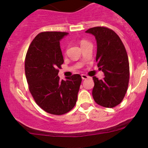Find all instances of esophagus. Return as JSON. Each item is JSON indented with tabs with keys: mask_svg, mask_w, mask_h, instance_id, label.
I'll return each mask as SVG.
<instances>
[{
	"mask_svg": "<svg viewBox=\"0 0 148 148\" xmlns=\"http://www.w3.org/2000/svg\"><path fill=\"white\" fill-rule=\"evenodd\" d=\"M82 79H88L89 78V77L88 76H86V74H82Z\"/></svg>",
	"mask_w": 148,
	"mask_h": 148,
	"instance_id": "obj_1",
	"label": "esophagus"
}]
</instances>
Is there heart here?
I'll list each match as a JSON object with an SVG mask.
<instances>
[{
	"label": "heart",
	"mask_w": 148,
	"mask_h": 148,
	"mask_svg": "<svg viewBox=\"0 0 148 148\" xmlns=\"http://www.w3.org/2000/svg\"><path fill=\"white\" fill-rule=\"evenodd\" d=\"M85 42H86V41H81V45H82V44H84V43H85Z\"/></svg>",
	"instance_id": "b5f03b06"
}]
</instances>
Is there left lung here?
<instances>
[{
	"instance_id": "left-lung-1",
	"label": "left lung",
	"mask_w": 148,
	"mask_h": 148,
	"mask_svg": "<svg viewBox=\"0 0 148 148\" xmlns=\"http://www.w3.org/2000/svg\"><path fill=\"white\" fill-rule=\"evenodd\" d=\"M95 36L96 62L104 72L103 79L93 77L92 96L97 104L112 108L120 104L127 90L130 66L127 53L117 34L106 27H94L85 31Z\"/></svg>"
}]
</instances>
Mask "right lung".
I'll return each instance as SVG.
<instances>
[{
  "label": "right lung",
  "instance_id": "right-lung-1",
  "mask_svg": "<svg viewBox=\"0 0 148 148\" xmlns=\"http://www.w3.org/2000/svg\"><path fill=\"white\" fill-rule=\"evenodd\" d=\"M68 33L46 31L38 34L28 47L25 73L31 95L48 113L61 115L75 106L82 82L79 74L60 80L59 69L64 63L60 41Z\"/></svg>",
  "mask_w": 148,
  "mask_h": 148
}]
</instances>
